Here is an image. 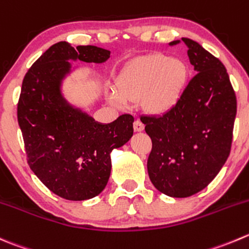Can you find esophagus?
Returning a JSON list of instances; mask_svg holds the SVG:
<instances>
[{
  "mask_svg": "<svg viewBox=\"0 0 249 249\" xmlns=\"http://www.w3.org/2000/svg\"><path fill=\"white\" fill-rule=\"evenodd\" d=\"M134 129H135V131H142V130L144 129V125H143V123L141 122V120L140 119H136L134 122Z\"/></svg>",
  "mask_w": 249,
  "mask_h": 249,
  "instance_id": "34e87169",
  "label": "esophagus"
}]
</instances>
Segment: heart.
I'll use <instances>...</instances> for the list:
<instances>
[{
    "label": "heart",
    "mask_w": 249,
    "mask_h": 249,
    "mask_svg": "<svg viewBox=\"0 0 249 249\" xmlns=\"http://www.w3.org/2000/svg\"><path fill=\"white\" fill-rule=\"evenodd\" d=\"M189 79L185 62L161 53L137 58L123 71L110 98L119 106L143 98L147 109L168 113L178 106Z\"/></svg>",
    "instance_id": "1"
}]
</instances>
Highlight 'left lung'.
<instances>
[{
  "label": "left lung",
  "instance_id": "1",
  "mask_svg": "<svg viewBox=\"0 0 249 249\" xmlns=\"http://www.w3.org/2000/svg\"><path fill=\"white\" fill-rule=\"evenodd\" d=\"M181 40L196 75L176 107L161 117L141 118L152 140L149 178L159 192L175 198L202 191L218 175L230 154L237 112L224 64L196 41Z\"/></svg>",
  "mask_w": 249,
  "mask_h": 249
}]
</instances>
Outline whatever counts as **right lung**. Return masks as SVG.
<instances>
[{
	"instance_id": "right-lung-1",
	"label": "right lung",
	"mask_w": 249,
	"mask_h": 249,
	"mask_svg": "<svg viewBox=\"0 0 249 249\" xmlns=\"http://www.w3.org/2000/svg\"><path fill=\"white\" fill-rule=\"evenodd\" d=\"M110 51L97 46L74 48L66 41L51 46L25 74L18 102V123L28 164L48 190L69 201L100 195L110 176V152L134 134V117L123 114L102 124L62 93L71 73L69 60L105 63Z\"/></svg>"
}]
</instances>
